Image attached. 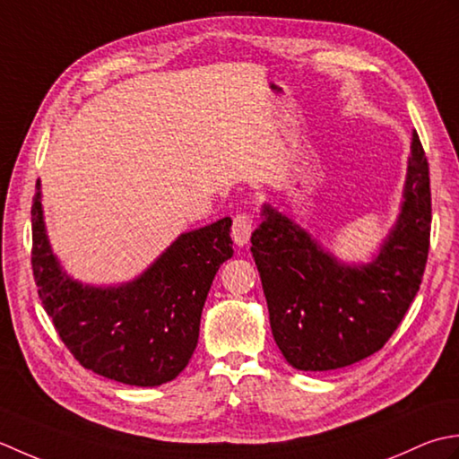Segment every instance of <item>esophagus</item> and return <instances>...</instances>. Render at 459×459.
Instances as JSON below:
<instances>
[{"instance_id":"34e87169","label":"esophagus","mask_w":459,"mask_h":459,"mask_svg":"<svg viewBox=\"0 0 459 459\" xmlns=\"http://www.w3.org/2000/svg\"><path fill=\"white\" fill-rule=\"evenodd\" d=\"M251 231H254V216L247 212H239L236 218H233L231 226V238L236 241V246H246L251 238Z\"/></svg>"}]
</instances>
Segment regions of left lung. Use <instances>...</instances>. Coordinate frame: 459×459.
<instances>
[{"label":"left lung","mask_w":459,"mask_h":459,"mask_svg":"<svg viewBox=\"0 0 459 459\" xmlns=\"http://www.w3.org/2000/svg\"><path fill=\"white\" fill-rule=\"evenodd\" d=\"M404 202L367 265H344L285 213L264 205L251 254L264 285L271 333L297 370H336L370 357L404 319L422 283L432 223L429 168L412 134Z\"/></svg>","instance_id":"1"}]
</instances>
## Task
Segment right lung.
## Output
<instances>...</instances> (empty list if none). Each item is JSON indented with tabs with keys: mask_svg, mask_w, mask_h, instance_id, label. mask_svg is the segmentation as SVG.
I'll return each mask as SVG.
<instances>
[{
	"mask_svg": "<svg viewBox=\"0 0 459 459\" xmlns=\"http://www.w3.org/2000/svg\"><path fill=\"white\" fill-rule=\"evenodd\" d=\"M31 205V265L55 331L81 367L130 386H160L190 362L205 297L233 255L231 218L182 233L134 281L92 287L74 281L47 239L41 184Z\"/></svg>",
	"mask_w": 459,
	"mask_h": 459,
	"instance_id": "right-lung-1",
	"label": "right lung"
}]
</instances>
